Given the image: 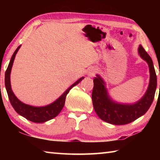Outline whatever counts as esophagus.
Here are the masks:
<instances>
[{
	"label": "esophagus",
	"instance_id": "obj_1",
	"mask_svg": "<svg viewBox=\"0 0 160 160\" xmlns=\"http://www.w3.org/2000/svg\"><path fill=\"white\" fill-rule=\"evenodd\" d=\"M97 70L96 68H90L88 70V75H89V76L92 77V76H94V75L97 73Z\"/></svg>",
	"mask_w": 160,
	"mask_h": 160
}]
</instances>
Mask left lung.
<instances>
[{
	"instance_id": "1",
	"label": "left lung",
	"mask_w": 160,
	"mask_h": 160,
	"mask_svg": "<svg viewBox=\"0 0 160 160\" xmlns=\"http://www.w3.org/2000/svg\"><path fill=\"white\" fill-rule=\"evenodd\" d=\"M140 56L147 61L150 68V85L144 97L131 105L116 104L108 96L104 82L99 75L93 80L92 99L94 111L102 120L114 125H125L136 120L147 112L153 102L157 88V75L150 56L141 45L138 48Z\"/></svg>"
}]
</instances>
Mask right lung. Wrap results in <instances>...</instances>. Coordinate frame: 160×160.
Masks as SVG:
<instances>
[{"label":"right lung","instance_id":"1","mask_svg":"<svg viewBox=\"0 0 160 160\" xmlns=\"http://www.w3.org/2000/svg\"><path fill=\"white\" fill-rule=\"evenodd\" d=\"M20 47L21 45L19 46L17 48V49L15 51L14 53L12 54L8 66V68L6 70V71H5V88H6L7 90L8 95L10 104H11L12 107L14 108L15 112L19 113V114L34 123H44L46 121H49L51 119L55 118L56 116L61 112V111L64 107L65 101H66V98L68 93L69 91L72 88V87L78 85L84 78H80L77 82H75L73 85L70 86V88L68 89V90L65 92L57 100H56V101L53 102L52 104L48 105V106L42 107H35L24 104V103L20 102V100L15 96V94H13L11 89V86H10V71H11L13 61H14L16 53H17L18 51L19 50V48H20Z\"/></svg>","mask_w":160,"mask_h":160}]
</instances>
